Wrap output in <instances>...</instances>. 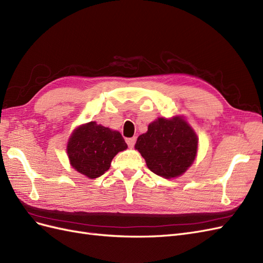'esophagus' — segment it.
<instances>
[{
    "label": "esophagus",
    "mask_w": 263,
    "mask_h": 263,
    "mask_svg": "<svg viewBox=\"0 0 263 263\" xmlns=\"http://www.w3.org/2000/svg\"><path fill=\"white\" fill-rule=\"evenodd\" d=\"M127 145H128L129 148H133L135 146V142H136V137H132V138H127L126 139Z\"/></svg>",
    "instance_id": "1"
}]
</instances>
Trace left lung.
Masks as SVG:
<instances>
[{
	"label": "left lung",
	"instance_id": "8db88e82",
	"mask_svg": "<svg viewBox=\"0 0 263 263\" xmlns=\"http://www.w3.org/2000/svg\"><path fill=\"white\" fill-rule=\"evenodd\" d=\"M135 148L144 157L150 171L170 179L184 173L194 161L197 137L181 117L158 118L137 138Z\"/></svg>",
	"mask_w": 263,
	"mask_h": 263
}]
</instances>
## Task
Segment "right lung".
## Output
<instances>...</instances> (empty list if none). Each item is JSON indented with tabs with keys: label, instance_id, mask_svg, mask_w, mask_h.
Listing matches in <instances>:
<instances>
[{
	"label": "right lung",
	"instance_id": "right-lung-1",
	"mask_svg": "<svg viewBox=\"0 0 263 263\" xmlns=\"http://www.w3.org/2000/svg\"><path fill=\"white\" fill-rule=\"evenodd\" d=\"M126 148L127 144L118 132L91 122L73 132L67 151L77 171L95 179L104 174L113 158Z\"/></svg>",
	"mask_w": 263,
	"mask_h": 263
}]
</instances>
